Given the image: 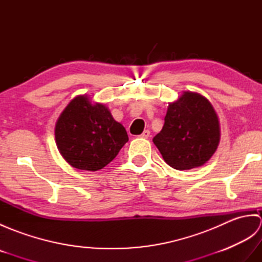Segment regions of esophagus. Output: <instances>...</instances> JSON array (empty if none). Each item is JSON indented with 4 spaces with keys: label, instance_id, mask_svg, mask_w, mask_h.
<instances>
[{
    "label": "esophagus",
    "instance_id": "34e87169",
    "mask_svg": "<svg viewBox=\"0 0 262 262\" xmlns=\"http://www.w3.org/2000/svg\"><path fill=\"white\" fill-rule=\"evenodd\" d=\"M149 134H151V133H149V130L146 129V130H144V132L142 133L141 136H142L143 138H148V137H149Z\"/></svg>",
    "mask_w": 262,
    "mask_h": 262
}]
</instances>
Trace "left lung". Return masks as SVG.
<instances>
[{"label": "left lung", "instance_id": "1", "mask_svg": "<svg viewBox=\"0 0 262 262\" xmlns=\"http://www.w3.org/2000/svg\"><path fill=\"white\" fill-rule=\"evenodd\" d=\"M220 138V121L213 105L202 94L186 91L169 103L162 130L153 143L171 168L190 170L213 157Z\"/></svg>", "mask_w": 262, "mask_h": 262}]
</instances>
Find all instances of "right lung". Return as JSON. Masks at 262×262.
I'll list each match as a JSON object with an SVG mask.
<instances>
[{"instance_id": "add662e5", "label": "right lung", "mask_w": 262, "mask_h": 262, "mask_svg": "<svg viewBox=\"0 0 262 262\" xmlns=\"http://www.w3.org/2000/svg\"><path fill=\"white\" fill-rule=\"evenodd\" d=\"M55 140L70 165L98 171L117 157L128 142V135L104 104L92 103L88 96H77L57 119Z\"/></svg>"}]
</instances>
